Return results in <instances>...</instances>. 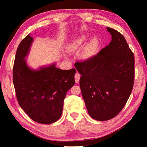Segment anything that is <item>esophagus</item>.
<instances>
[{
  "label": "esophagus",
  "instance_id": "obj_1",
  "mask_svg": "<svg viewBox=\"0 0 147 147\" xmlns=\"http://www.w3.org/2000/svg\"><path fill=\"white\" fill-rule=\"evenodd\" d=\"M80 77L81 75L79 73L77 72L76 74H75V82L78 83L79 82H80Z\"/></svg>",
  "mask_w": 147,
  "mask_h": 147
}]
</instances>
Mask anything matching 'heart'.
<instances>
[{"label": "heart", "instance_id": "obj_1", "mask_svg": "<svg viewBox=\"0 0 147 147\" xmlns=\"http://www.w3.org/2000/svg\"><path fill=\"white\" fill-rule=\"evenodd\" d=\"M85 37L84 36L80 37L68 43L67 48L70 53H75L79 51L83 46ZM97 48V42L96 39L92 38L89 42L82 53V56L83 59H87L91 58L95 55Z\"/></svg>", "mask_w": 147, "mask_h": 147}]
</instances>
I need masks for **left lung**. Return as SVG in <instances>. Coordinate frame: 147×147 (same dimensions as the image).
<instances>
[{
	"label": "left lung",
	"instance_id": "left-lung-1",
	"mask_svg": "<svg viewBox=\"0 0 147 147\" xmlns=\"http://www.w3.org/2000/svg\"><path fill=\"white\" fill-rule=\"evenodd\" d=\"M109 45L97 55L77 62L82 76L80 86L89 115L107 121L121 112L129 97L134 82V56L123 35L110 28Z\"/></svg>",
	"mask_w": 147,
	"mask_h": 147
}]
</instances>
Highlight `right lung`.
<instances>
[{
  "mask_svg": "<svg viewBox=\"0 0 147 147\" xmlns=\"http://www.w3.org/2000/svg\"><path fill=\"white\" fill-rule=\"evenodd\" d=\"M33 38L28 34L18 47L13 68V81L19 105L30 118L42 124L58 120L66 93L75 84V69L61 70L55 64L35 70L25 60Z\"/></svg>",
  "mask_w": 147,
  "mask_h": 147,
  "instance_id": "right-lung-1",
  "label": "right lung"
}]
</instances>
